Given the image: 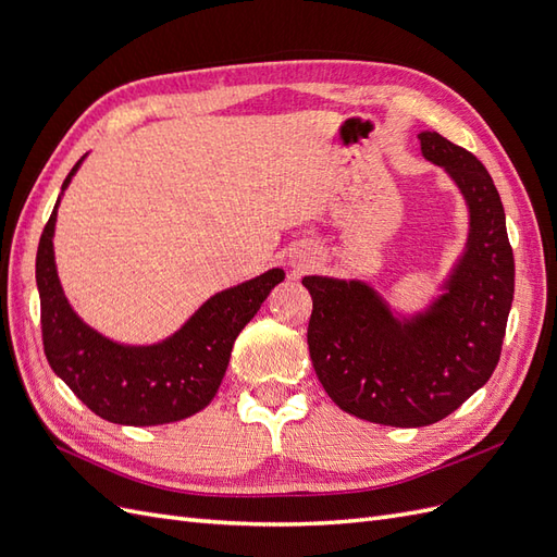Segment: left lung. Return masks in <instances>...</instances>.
Returning <instances> with one entry per match:
<instances>
[{
    "instance_id": "left-lung-1",
    "label": "left lung",
    "mask_w": 557,
    "mask_h": 557,
    "mask_svg": "<svg viewBox=\"0 0 557 557\" xmlns=\"http://www.w3.org/2000/svg\"><path fill=\"white\" fill-rule=\"evenodd\" d=\"M469 207L467 250L430 311L399 320L360 281L305 276L307 330L318 381L336 407L369 423L425 428L493 376L513 301V250L495 183L469 150L420 132Z\"/></svg>"
}]
</instances>
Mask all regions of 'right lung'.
Masks as SVG:
<instances>
[{"mask_svg":"<svg viewBox=\"0 0 557 557\" xmlns=\"http://www.w3.org/2000/svg\"><path fill=\"white\" fill-rule=\"evenodd\" d=\"M81 160L64 178L70 185ZM58 205L41 232L37 285L48 364L99 418L117 425H162L201 411L215 397L239 332L283 281V269L213 295L170 339L121 346L90 330L66 301L53 258Z\"/></svg>","mask_w":557,"mask_h":557,"instance_id":"1","label":"right lung"}]
</instances>
